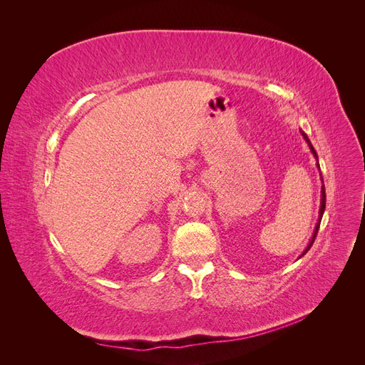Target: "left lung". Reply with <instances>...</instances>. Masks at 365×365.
<instances>
[{
    "instance_id": "1",
    "label": "left lung",
    "mask_w": 365,
    "mask_h": 365,
    "mask_svg": "<svg viewBox=\"0 0 365 365\" xmlns=\"http://www.w3.org/2000/svg\"><path fill=\"white\" fill-rule=\"evenodd\" d=\"M302 132V135H303V138L306 140V143H307V146H309V149H311V152H312V155L317 158V161H318V157H317V152H315V149H314V146L311 145V141H309V138H307V135L304 134L303 130H300ZM317 168L319 169V164L317 163ZM322 181H323V178H322ZM324 208H326V190H324V184L322 185V202H319V215H318V222H317V225H315V230H314V235H312V239L309 240V244H307V247L304 248V251L302 252V256L298 257V259H302L304 254L311 250V247H312V244H314V240H315V237H317V233H318V228H319V222H322V217H323V213H324Z\"/></svg>"
}]
</instances>
